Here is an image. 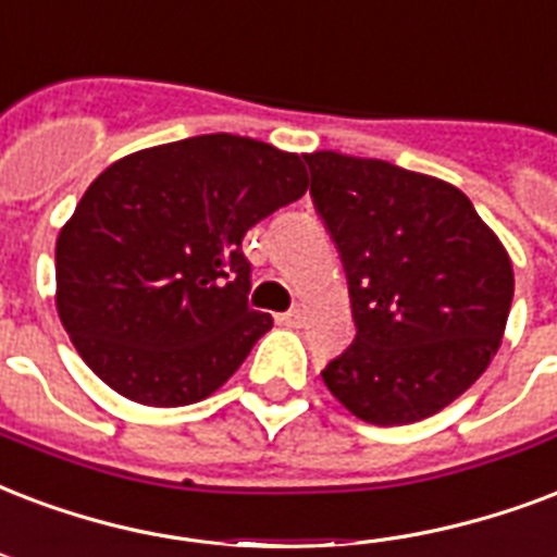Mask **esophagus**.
Wrapping results in <instances>:
<instances>
[{
	"instance_id": "esophagus-1",
	"label": "esophagus",
	"mask_w": 557,
	"mask_h": 557,
	"mask_svg": "<svg viewBox=\"0 0 557 557\" xmlns=\"http://www.w3.org/2000/svg\"><path fill=\"white\" fill-rule=\"evenodd\" d=\"M277 321L283 326H300V309H292V312H283L277 315Z\"/></svg>"
}]
</instances>
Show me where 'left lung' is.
Masks as SVG:
<instances>
[{
    "label": "left lung",
    "instance_id": "8db88e82",
    "mask_svg": "<svg viewBox=\"0 0 557 557\" xmlns=\"http://www.w3.org/2000/svg\"><path fill=\"white\" fill-rule=\"evenodd\" d=\"M309 195L342 253L356 338L326 388L373 426L441 411L503 342L515 269L461 189L385 160L304 154Z\"/></svg>",
    "mask_w": 557,
    "mask_h": 557
}]
</instances>
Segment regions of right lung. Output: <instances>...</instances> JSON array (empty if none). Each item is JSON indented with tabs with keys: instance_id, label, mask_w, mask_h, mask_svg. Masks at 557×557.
<instances>
[{
	"instance_id": "1",
	"label": "right lung",
	"mask_w": 557,
	"mask_h": 557,
	"mask_svg": "<svg viewBox=\"0 0 557 557\" xmlns=\"http://www.w3.org/2000/svg\"><path fill=\"white\" fill-rule=\"evenodd\" d=\"M297 154L203 134L108 165L61 227L58 315L113 392L175 409L210 397L271 330L248 307L245 233L307 193Z\"/></svg>"
}]
</instances>
